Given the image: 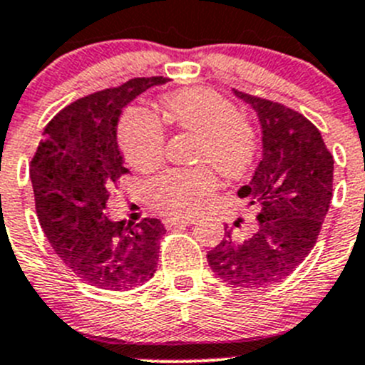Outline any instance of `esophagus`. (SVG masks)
Returning <instances> with one entry per match:
<instances>
[{
    "label": "esophagus",
    "instance_id": "1",
    "mask_svg": "<svg viewBox=\"0 0 365 365\" xmlns=\"http://www.w3.org/2000/svg\"><path fill=\"white\" fill-rule=\"evenodd\" d=\"M194 217H167L163 220V225H165L167 229H171V227H176V225H192Z\"/></svg>",
    "mask_w": 365,
    "mask_h": 365
}]
</instances>
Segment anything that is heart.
Returning <instances> with one entry per match:
<instances>
[{
	"label": "heart",
	"mask_w": 365,
	"mask_h": 365,
	"mask_svg": "<svg viewBox=\"0 0 365 365\" xmlns=\"http://www.w3.org/2000/svg\"><path fill=\"white\" fill-rule=\"evenodd\" d=\"M162 106L169 124L198 136L196 162L210 163L230 180L250 171L257 153L255 131L237 117L229 98L207 88H190L167 93ZM118 142L129 163L145 171L162 160L165 135L155 115L133 106L122 115ZM214 189L216 176L209 165L165 169L148 183V200L165 216H187L196 212Z\"/></svg>",
	"instance_id": "obj_1"
}]
</instances>
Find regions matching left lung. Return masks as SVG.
<instances>
[{
    "label": "left lung",
    "mask_w": 365,
    "mask_h": 365,
    "mask_svg": "<svg viewBox=\"0 0 365 365\" xmlns=\"http://www.w3.org/2000/svg\"><path fill=\"white\" fill-rule=\"evenodd\" d=\"M234 93L254 108L263 128V158L252 182L237 190L259 212L250 236L237 240L225 229L207 261L227 284L263 288L290 275L315 247L333 196V155L302 113L257 95Z\"/></svg>",
    "instance_id": "1"
}]
</instances>
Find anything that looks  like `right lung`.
I'll use <instances>...</instances> for the list:
<instances>
[{
	"mask_svg": "<svg viewBox=\"0 0 365 365\" xmlns=\"http://www.w3.org/2000/svg\"><path fill=\"white\" fill-rule=\"evenodd\" d=\"M165 77H135L77 98L46 124L30 163L39 223L71 272L104 290H133L155 275L162 221L106 216V203L128 175L117 124L128 102Z\"/></svg>",
	"mask_w": 365,
	"mask_h": 365,
	"instance_id": "add662e5",
	"label": "right lung"
}]
</instances>
